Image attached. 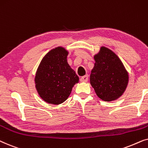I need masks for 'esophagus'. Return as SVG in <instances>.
Masks as SVG:
<instances>
[{"label": "esophagus", "mask_w": 148, "mask_h": 148, "mask_svg": "<svg viewBox=\"0 0 148 148\" xmlns=\"http://www.w3.org/2000/svg\"><path fill=\"white\" fill-rule=\"evenodd\" d=\"M80 81L81 82H86L88 81V75H84L80 78Z\"/></svg>", "instance_id": "esophagus-1"}]
</instances>
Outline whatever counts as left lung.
I'll return each instance as SVG.
<instances>
[{"mask_svg":"<svg viewBox=\"0 0 148 148\" xmlns=\"http://www.w3.org/2000/svg\"><path fill=\"white\" fill-rule=\"evenodd\" d=\"M90 75V83L97 95L105 101H111L121 97L129 81L128 72L121 60L113 51L102 47Z\"/></svg>","mask_w":148,"mask_h":148,"instance_id":"left-lung-1","label":"left lung"}]
</instances>
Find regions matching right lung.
I'll return each mask as SVG.
<instances>
[{"instance_id":"add662e5","label":"right lung","mask_w":148,"mask_h":148,"mask_svg":"<svg viewBox=\"0 0 148 148\" xmlns=\"http://www.w3.org/2000/svg\"><path fill=\"white\" fill-rule=\"evenodd\" d=\"M68 52L59 47L51 50L39 65L35 76L38 95L47 103L58 105L68 99L79 78L67 61Z\"/></svg>"}]
</instances>
